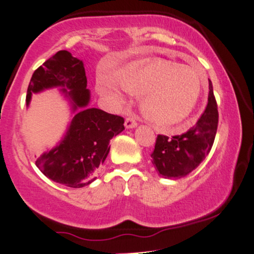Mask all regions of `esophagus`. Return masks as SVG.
<instances>
[{"label":"esophagus","instance_id":"esophagus-1","mask_svg":"<svg viewBox=\"0 0 254 254\" xmlns=\"http://www.w3.org/2000/svg\"><path fill=\"white\" fill-rule=\"evenodd\" d=\"M136 126V121L133 116H127L125 120V127L126 128H134Z\"/></svg>","mask_w":254,"mask_h":254}]
</instances>
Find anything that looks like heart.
<instances>
[{
  "instance_id": "1",
  "label": "heart",
  "mask_w": 254,
  "mask_h": 254,
  "mask_svg": "<svg viewBox=\"0 0 254 254\" xmlns=\"http://www.w3.org/2000/svg\"><path fill=\"white\" fill-rule=\"evenodd\" d=\"M121 85L133 95H144L142 113L158 127L169 128L189 118L202 94L203 79L197 70L152 61L127 71ZM102 94L120 100L118 91L100 84Z\"/></svg>"
}]
</instances>
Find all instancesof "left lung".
<instances>
[{
	"label": "left lung",
	"instance_id": "left-lung-1",
	"mask_svg": "<svg viewBox=\"0 0 254 254\" xmlns=\"http://www.w3.org/2000/svg\"><path fill=\"white\" fill-rule=\"evenodd\" d=\"M217 124V103L209 80L208 103L197 122L181 135L157 136L151 157L158 174L164 178H181L193 171L213 147Z\"/></svg>",
	"mask_w": 254,
	"mask_h": 254
}]
</instances>
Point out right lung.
Segmentation results:
<instances>
[{
    "mask_svg": "<svg viewBox=\"0 0 254 254\" xmlns=\"http://www.w3.org/2000/svg\"><path fill=\"white\" fill-rule=\"evenodd\" d=\"M55 86H63L62 91L70 98L72 110L79 112L58 146L38 157L35 165L56 183L70 188L85 187L96 178L109 153L110 139L125 129V120L86 107L90 92L86 89L84 65L67 51H58L34 71L27 89V106L33 92Z\"/></svg>",
    "mask_w": 254,
    "mask_h": 254,
    "instance_id": "right-lung-1",
    "label": "right lung"
}]
</instances>
